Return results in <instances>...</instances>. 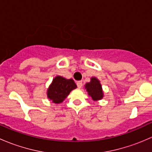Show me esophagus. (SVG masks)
Returning <instances> with one entry per match:
<instances>
[{"label":"esophagus","instance_id":"34e87169","mask_svg":"<svg viewBox=\"0 0 152 152\" xmlns=\"http://www.w3.org/2000/svg\"><path fill=\"white\" fill-rule=\"evenodd\" d=\"M76 85H77V87L79 88H81L82 87V81H79V82H76Z\"/></svg>","mask_w":152,"mask_h":152}]
</instances>
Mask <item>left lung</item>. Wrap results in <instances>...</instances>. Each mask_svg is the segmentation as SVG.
<instances>
[{
	"mask_svg": "<svg viewBox=\"0 0 152 152\" xmlns=\"http://www.w3.org/2000/svg\"><path fill=\"white\" fill-rule=\"evenodd\" d=\"M85 88L88 92V94L92 97L94 101L99 100L103 98V92H102V85L100 82L96 78H91L90 82L85 85Z\"/></svg>",
	"mask_w": 152,
	"mask_h": 152,
	"instance_id": "obj_1",
	"label": "left lung"
}]
</instances>
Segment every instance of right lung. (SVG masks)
Returning <instances> with one entry per match:
<instances>
[{"label": "right lung", "instance_id": "add662e5", "mask_svg": "<svg viewBox=\"0 0 152 152\" xmlns=\"http://www.w3.org/2000/svg\"><path fill=\"white\" fill-rule=\"evenodd\" d=\"M76 88L73 79H66L62 76H56L53 79L48 90V98L55 104L62 103L70 91Z\"/></svg>", "mask_w": 152, "mask_h": 152}]
</instances>
